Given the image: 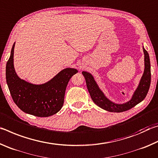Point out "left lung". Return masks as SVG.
Instances as JSON below:
<instances>
[{
    "label": "left lung",
    "mask_w": 158,
    "mask_h": 158,
    "mask_svg": "<svg viewBox=\"0 0 158 158\" xmlns=\"http://www.w3.org/2000/svg\"><path fill=\"white\" fill-rule=\"evenodd\" d=\"M144 53V71L140 79L137 89L134 92L132 98L123 104H116L111 101L106 97L102 90L99 88L97 82L91 74L88 72L83 71L82 74L84 76L86 83L87 89L90 93V97L95 105L100 108L110 112H123L129 110L131 108L138 105L144 100L148 92L151 85V63L149 55L147 51L143 47Z\"/></svg>",
    "instance_id": "8db88e82"
}]
</instances>
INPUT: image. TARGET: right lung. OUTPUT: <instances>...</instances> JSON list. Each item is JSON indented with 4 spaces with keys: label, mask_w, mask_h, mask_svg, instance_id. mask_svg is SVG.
I'll return each instance as SVG.
<instances>
[{
    "label": "right lung",
    "mask_w": 158,
    "mask_h": 158,
    "mask_svg": "<svg viewBox=\"0 0 158 158\" xmlns=\"http://www.w3.org/2000/svg\"><path fill=\"white\" fill-rule=\"evenodd\" d=\"M15 42L6 65V81L15 103L23 112L37 117H48L56 114L63 105L67 85L78 70L65 68L42 84L27 82L19 78L15 72Z\"/></svg>",
    "instance_id": "1"
}]
</instances>
